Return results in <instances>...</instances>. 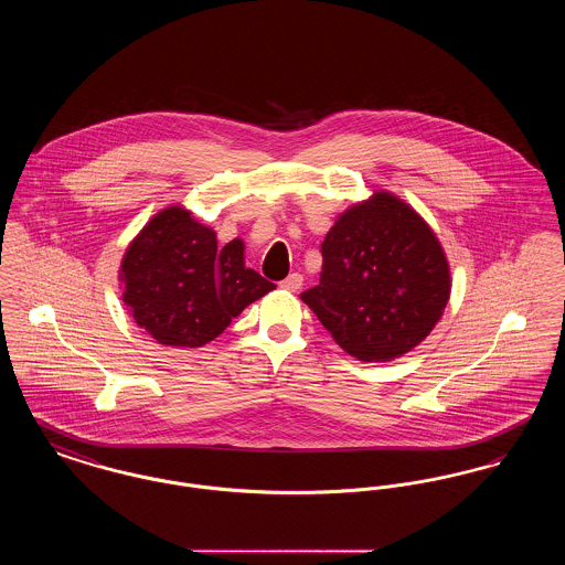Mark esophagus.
<instances>
[{
  "mask_svg": "<svg viewBox=\"0 0 565 565\" xmlns=\"http://www.w3.org/2000/svg\"><path fill=\"white\" fill-rule=\"evenodd\" d=\"M279 286H281L284 290H288V292H296V290H300V286H302V275H300V273H292V275H288Z\"/></svg>",
  "mask_w": 565,
  "mask_h": 565,
  "instance_id": "34e87169",
  "label": "esophagus"
}]
</instances>
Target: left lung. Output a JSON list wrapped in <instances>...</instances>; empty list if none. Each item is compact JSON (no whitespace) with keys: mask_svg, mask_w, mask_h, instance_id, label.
<instances>
[{"mask_svg":"<svg viewBox=\"0 0 565 565\" xmlns=\"http://www.w3.org/2000/svg\"><path fill=\"white\" fill-rule=\"evenodd\" d=\"M322 258L320 284L300 298L341 350L362 362H390L417 348L451 295L438 237L385 190L337 217Z\"/></svg>","mask_w":565,"mask_h":565,"instance_id":"obj_1","label":"left lung"}]
</instances>
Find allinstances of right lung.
<instances>
[{
  "mask_svg": "<svg viewBox=\"0 0 565 565\" xmlns=\"http://www.w3.org/2000/svg\"><path fill=\"white\" fill-rule=\"evenodd\" d=\"M242 239L217 245L214 228L182 205L154 215L129 243L122 300L135 323L169 348H203L247 305L275 288L245 267Z\"/></svg>",
  "mask_w": 565,
  "mask_h": 565,
  "instance_id": "1",
  "label": "right lung"
}]
</instances>
